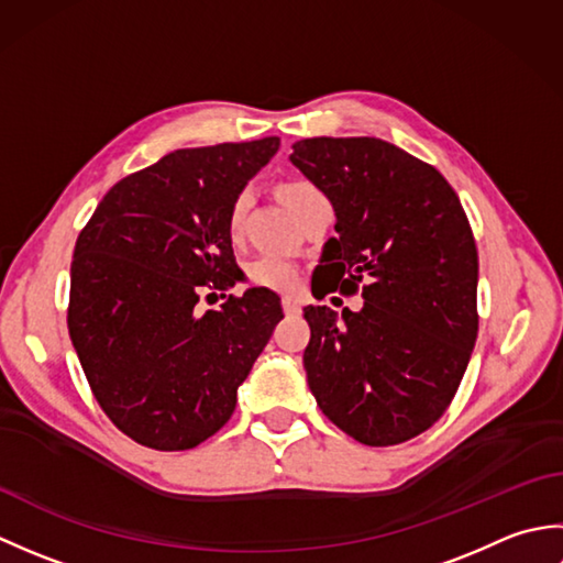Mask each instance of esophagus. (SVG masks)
Returning <instances> with one entry per match:
<instances>
[{
	"label": "esophagus",
	"instance_id": "34e87169",
	"mask_svg": "<svg viewBox=\"0 0 563 563\" xmlns=\"http://www.w3.org/2000/svg\"><path fill=\"white\" fill-rule=\"evenodd\" d=\"M283 309H285V314H300V302L295 300V297H283Z\"/></svg>",
	"mask_w": 563,
	"mask_h": 563
}]
</instances>
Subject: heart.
I'll list each match as a JSON object with an SVG mask.
<instances>
[{
    "label": "heart",
    "mask_w": 563,
    "mask_h": 563,
    "mask_svg": "<svg viewBox=\"0 0 563 563\" xmlns=\"http://www.w3.org/2000/svg\"><path fill=\"white\" fill-rule=\"evenodd\" d=\"M309 188H314V186L307 184V181H285V184H280L278 194H280L285 206L292 210L297 198L307 194ZM249 206H251L249 190H242V194L234 196L230 212H227V227H230L232 236L242 232ZM249 280L254 285H261V288L292 292L297 288V283H300V273H297V268L292 266L288 258H283L278 254H263L249 266Z\"/></svg>",
    "instance_id": "1"
}]
</instances>
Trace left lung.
<instances>
[{
    "label": "left lung",
    "instance_id": "1",
    "mask_svg": "<svg viewBox=\"0 0 563 563\" xmlns=\"http://www.w3.org/2000/svg\"><path fill=\"white\" fill-rule=\"evenodd\" d=\"M290 159L336 210L321 295L363 290L341 319L305 307L309 389L345 435L389 448L448 411L479 333L472 224L433 164L379 137H309ZM364 288L361 289L360 285ZM314 290V288H312Z\"/></svg>",
    "mask_w": 563,
    "mask_h": 563
}]
</instances>
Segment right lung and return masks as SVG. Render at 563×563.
<instances>
[{"mask_svg": "<svg viewBox=\"0 0 563 563\" xmlns=\"http://www.w3.org/2000/svg\"><path fill=\"white\" fill-rule=\"evenodd\" d=\"M278 137L176 150L121 178L77 236L67 329L93 399L152 450L200 445L283 319L268 288L227 292L236 268L227 212ZM225 305L200 316L202 294Z\"/></svg>", "mask_w": 563, "mask_h": 563, "instance_id": "add662e5", "label": "right lung"}]
</instances>
